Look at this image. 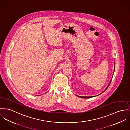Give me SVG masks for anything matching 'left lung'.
<instances>
[{"mask_svg":"<svg viewBox=\"0 0 130 130\" xmlns=\"http://www.w3.org/2000/svg\"><path fill=\"white\" fill-rule=\"evenodd\" d=\"M111 81H110V83H109V85H108V87H107V88H106V89H107V88H108V87H109V85H110V83H111ZM102 93H103V92H102ZM78 97H80V98H91V97H93V96H91V97H82V96H78Z\"/></svg>","mask_w":130,"mask_h":130,"instance_id":"obj_1","label":"left lung"}]
</instances>
